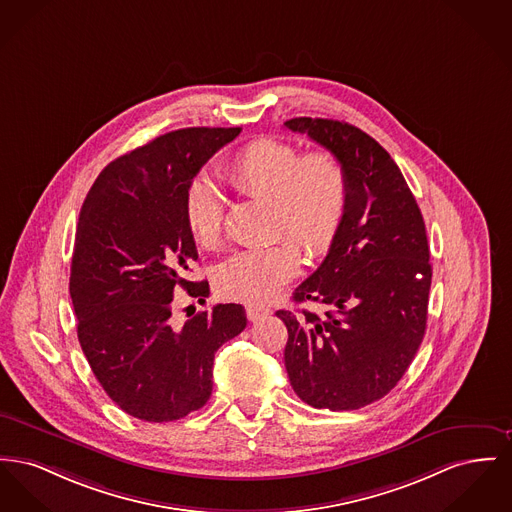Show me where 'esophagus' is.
Returning a JSON list of instances; mask_svg holds the SVG:
<instances>
[{
    "label": "esophagus",
    "mask_w": 512,
    "mask_h": 512,
    "mask_svg": "<svg viewBox=\"0 0 512 512\" xmlns=\"http://www.w3.org/2000/svg\"><path fill=\"white\" fill-rule=\"evenodd\" d=\"M245 313H247V319L249 321H261V319H265V317H269L271 315V309L269 307H265V305H247V309H245Z\"/></svg>",
    "instance_id": "1"
}]
</instances>
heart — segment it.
Listing matches in <instances>:
<instances>
[{
	"label": "heart",
	"mask_w": 512,
	"mask_h": 512,
	"mask_svg": "<svg viewBox=\"0 0 512 512\" xmlns=\"http://www.w3.org/2000/svg\"><path fill=\"white\" fill-rule=\"evenodd\" d=\"M222 176L240 195L271 203L272 236L288 232L309 255L329 249L348 207V176L329 151L301 154L298 147L271 137L240 147L222 166ZM183 216L201 247H214L222 234L224 207L207 181H193L185 193ZM300 267V249L288 238L251 247L226 259L218 290L230 300L261 303L272 298Z\"/></svg>",
	"instance_id": "1"
}]
</instances>
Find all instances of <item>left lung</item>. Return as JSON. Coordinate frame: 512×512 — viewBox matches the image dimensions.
<instances>
[{"instance_id":"left-lung-1","label":"left lung","mask_w":512,"mask_h":512,"mask_svg":"<svg viewBox=\"0 0 512 512\" xmlns=\"http://www.w3.org/2000/svg\"><path fill=\"white\" fill-rule=\"evenodd\" d=\"M331 151L348 176V207L321 267L276 311L288 329L284 365L313 408L358 410L396 387L420 348L431 263L420 207L400 168L373 137L344 121L284 123Z\"/></svg>"}]
</instances>
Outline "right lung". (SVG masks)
<instances>
[{"label": "right lung", "mask_w": 512, "mask_h": 512, "mask_svg": "<svg viewBox=\"0 0 512 512\" xmlns=\"http://www.w3.org/2000/svg\"><path fill=\"white\" fill-rule=\"evenodd\" d=\"M241 127H187L110 162L83 203L69 294L77 336L94 377L121 410L139 420L174 421L207 404L216 350L245 325L240 303H218L174 323L178 288L197 261L183 205L193 178Z\"/></svg>", "instance_id": "1"}]
</instances>
